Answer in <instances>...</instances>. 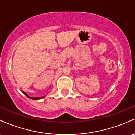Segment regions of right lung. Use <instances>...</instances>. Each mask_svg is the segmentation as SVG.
Masks as SVG:
<instances>
[{"instance_id":"add662e5","label":"right lung","mask_w":135,"mask_h":135,"mask_svg":"<svg viewBox=\"0 0 135 135\" xmlns=\"http://www.w3.org/2000/svg\"><path fill=\"white\" fill-rule=\"evenodd\" d=\"M22 92H23V94L26 95L27 97H29V98H30V99H33V100H38V99H40L41 98H44V97H45V96H44V97H29V96H28L27 95L25 92H23V91H22Z\"/></svg>"}]
</instances>
